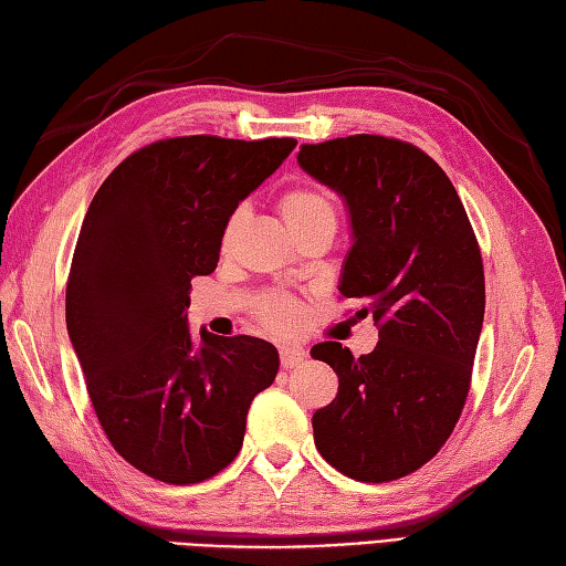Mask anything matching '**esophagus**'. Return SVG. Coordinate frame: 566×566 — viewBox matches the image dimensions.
<instances>
[{
  "instance_id": "obj_1",
  "label": "esophagus",
  "mask_w": 566,
  "mask_h": 566,
  "mask_svg": "<svg viewBox=\"0 0 566 566\" xmlns=\"http://www.w3.org/2000/svg\"><path fill=\"white\" fill-rule=\"evenodd\" d=\"M306 359V353L302 350V347L296 345H284L280 350V363L284 369H294V367H302Z\"/></svg>"
}]
</instances>
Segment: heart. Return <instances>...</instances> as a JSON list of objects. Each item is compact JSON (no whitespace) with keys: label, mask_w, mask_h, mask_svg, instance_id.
I'll return each instance as SVG.
<instances>
[{"label":"heart","mask_w":566,"mask_h":566,"mask_svg":"<svg viewBox=\"0 0 566 566\" xmlns=\"http://www.w3.org/2000/svg\"><path fill=\"white\" fill-rule=\"evenodd\" d=\"M276 209H280L284 223L290 226V231L302 238L314 231H335L338 226V211H335V201L326 189L316 185H294L286 187L280 199H276ZM243 209H235L223 226L221 248L228 250L233 243L240 223H243ZM260 316L268 323L272 331L292 333L298 323V304L290 296L272 294L262 302Z\"/></svg>","instance_id":"heart-1"}]
</instances>
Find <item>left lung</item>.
Segmentation results:
<instances>
[{"label": "left lung", "instance_id": "8db88e82", "mask_svg": "<svg viewBox=\"0 0 566 566\" xmlns=\"http://www.w3.org/2000/svg\"><path fill=\"white\" fill-rule=\"evenodd\" d=\"M296 160L345 199L353 248L338 290L379 326L369 355L311 347L338 375L311 420L316 448L357 482H394L460 420L484 323L482 252L450 177L411 143L359 134L302 146Z\"/></svg>", "mask_w": 566, "mask_h": 566}]
</instances>
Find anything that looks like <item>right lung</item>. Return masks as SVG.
<instances>
[{"instance_id":"obj_1","label":"right lung","mask_w":566,"mask_h":566,"mask_svg":"<svg viewBox=\"0 0 566 566\" xmlns=\"http://www.w3.org/2000/svg\"><path fill=\"white\" fill-rule=\"evenodd\" d=\"M294 138L182 136L116 167L84 216L67 276V333L106 438L165 484H197L235 460L252 399L280 355L268 340L187 326L191 280L211 274L238 203Z\"/></svg>"}]
</instances>
